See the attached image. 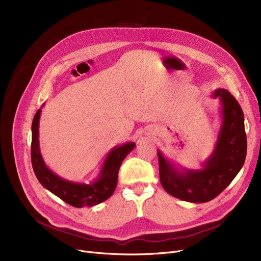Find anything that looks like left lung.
I'll return each mask as SVG.
<instances>
[{
  "label": "left lung",
  "instance_id": "left-lung-1",
  "mask_svg": "<svg viewBox=\"0 0 261 261\" xmlns=\"http://www.w3.org/2000/svg\"><path fill=\"white\" fill-rule=\"evenodd\" d=\"M214 98L221 101L222 122L211 156L201 169L179 170L158 150L160 179L163 188L177 199L204 203L215 199L235 179L246 155L244 115L228 91L218 89Z\"/></svg>",
  "mask_w": 261,
  "mask_h": 261
}]
</instances>
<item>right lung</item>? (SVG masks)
I'll use <instances>...</instances> for the list:
<instances>
[{
  "label": "right lung",
  "mask_w": 261,
  "mask_h": 261,
  "mask_svg": "<svg viewBox=\"0 0 261 261\" xmlns=\"http://www.w3.org/2000/svg\"><path fill=\"white\" fill-rule=\"evenodd\" d=\"M39 109L32 125V165L38 181L67 204L74 207H85L97 205L112 196L117 185L118 170L121 162L132 151L134 143H126L114 147L103 162L101 170L94 182L90 184L71 182L54 173L43 161L39 147Z\"/></svg>",
  "instance_id": "1"
}]
</instances>
